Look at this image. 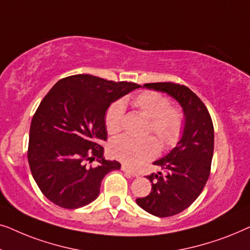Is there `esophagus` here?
<instances>
[{"mask_svg": "<svg viewBox=\"0 0 250 250\" xmlns=\"http://www.w3.org/2000/svg\"><path fill=\"white\" fill-rule=\"evenodd\" d=\"M122 170H123V172L129 174V175H131V176H134V177H135V176H139V173H138V172H135V170L129 169L128 167H126V166H122Z\"/></svg>", "mask_w": 250, "mask_h": 250, "instance_id": "1", "label": "esophagus"}]
</instances>
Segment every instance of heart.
<instances>
[{"label": "heart", "instance_id": "1", "mask_svg": "<svg viewBox=\"0 0 250 250\" xmlns=\"http://www.w3.org/2000/svg\"><path fill=\"white\" fill-rule=\"evenodd\" d=\"M133 105L149 118L146 132L156 134L164 149L172 148L180 141L184 131V115L179 108L170 107V102L165 95L155 91H145L133 99ZM123 118L124 104L121 101L114 102L104 116L108 133L117 134L121 132ZM158 148V142L153 136L133 138L124 135L114 140L109 150L114 158L135 167L151 159Z\"/></svg>", "mask_w": 250, "mask_h": 250}]
</instances>
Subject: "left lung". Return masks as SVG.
Returning a JSON list of instances; mask_svg holds the SVG:
<instances>
[{
	"mask_svg": "<svg viewBox=\"0 0 250 250\" xmlns=\"http://www.w3.org/2000/svg\"><path fill=\"white\" fill-rule=\"evenodd\" d=\"M143 86L170 95L184 112L182 138L172 151L153 163L166 173L146 176L152 184L151 191L136 199L148 213L168 217L187 209L206 186L214 152V126L206 105L189 87L170 82Z\"/></svg>",
	"mask_w": 250,
	"mask_h": 250,
	"instance_id": "obj_1",
	"label": "left lung"
}]
</instances>
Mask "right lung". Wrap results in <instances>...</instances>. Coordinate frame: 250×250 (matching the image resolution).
Instances as JSON below:
<instances>
[{"instance_id":"1","label":"right lung","mask_w":250,"mask_h":250,"mask_svg":"<svg viewBox=\"0 0 250 250\" xmlns=\"http://www.w3.org/2000/svg\"><path fill=\"white\" fill-rule=\"evenodd\" d=\"M129 82L87 74L62 78L41 102L30 124L28 163L40 190L67 209L86 206L100 193L105 174L121 168L104 157L105 111L112 102L139 88ZM97 158L98 167L86 161Z\"/></svg>"}]
</instances>
